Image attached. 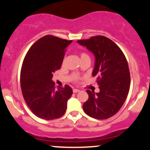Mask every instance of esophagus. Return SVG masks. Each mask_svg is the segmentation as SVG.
Masks as SVG:
<instances>
[{
	"label": "esophagus",
	"mask_w": 150,
	"mask_h": 150,
	"mask_svg": "<svg viewBox=\"0 0 150 150\" xmlns=\"http://www.w3.org/2000/svg\"><path fill=\"white\" fill-rule=\"evenodd\" d=\"M79 90L76 89V88H74V89H73V92H74V93H76V92H79Z\"/></svg>",
	"instance_id": "34e87169"
}]
</instances>
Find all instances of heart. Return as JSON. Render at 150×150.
Segmentation results:
<instances>
[{
  "label": "heart",
  "instance_id": "obj_1",
  "mask_svg": "<svg viewBox=\"0 0 150 150\" xmlns=\"http://www.w3.org/2000/svg\"><path fill=\"white\" fill-rule=\"evenodd\" d=\"M85 58H89V57H88V55H87L86 52H81V53H80V59H85ZM64 63V59L63 61V64ZM71 79H72L73 82L76 83V82H77L79 79V76H78L77 74H74L72 76V77H71Z\"/></svg>",
  "mask_w": 150,
  "mask_h": 150
}]
</instances>
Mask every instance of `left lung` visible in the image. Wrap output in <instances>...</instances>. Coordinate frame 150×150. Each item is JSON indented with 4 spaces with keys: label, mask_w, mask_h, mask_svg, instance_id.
I'll use <instances>...</instances> for the list:
<instances>
[{
    "label": "left lung",
    "mask_w": 150,
    "mask_h": 150,
    "mask_svg": "<svg viewBox=\"0 0 150 150\" xmlns=\"http://www.w3.org/2000/svg\"><path fill=\"white\" fill-rule=\"evenodd\" d=\"M77 43L86 46L95 57L92 76L97 77L100 91L87 90L88 99L84 112L97 120H106L120 110L128 96L131 83L128 62L122 51L104 36H95Z\"/></svg>",
    "instance_id": "obj_1"
}]
</instances>
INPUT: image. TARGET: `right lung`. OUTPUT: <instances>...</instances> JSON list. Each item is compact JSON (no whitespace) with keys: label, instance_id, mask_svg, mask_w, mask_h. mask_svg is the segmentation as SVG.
I'll list each match as a JSON object with an SVG mask.
<instances>
[{"label":"right lung","instance_id":"obj_1","mask_svg":"<svg viewBox=\"0 0 150 150\" xmlns=\"http://www.w3.org/2000/svg\"><path fill=\"white\" fill-rule=\"evenodd\" d=\"M71 42L46 35L30 46L24 59L20 74L22 95L30 110L40 119H59L67 109L72 88L65 85L55 89L52 78L61 68L64 52Z\"/></svg>","mask_w":150,"mask_h":150}]
</instances>
